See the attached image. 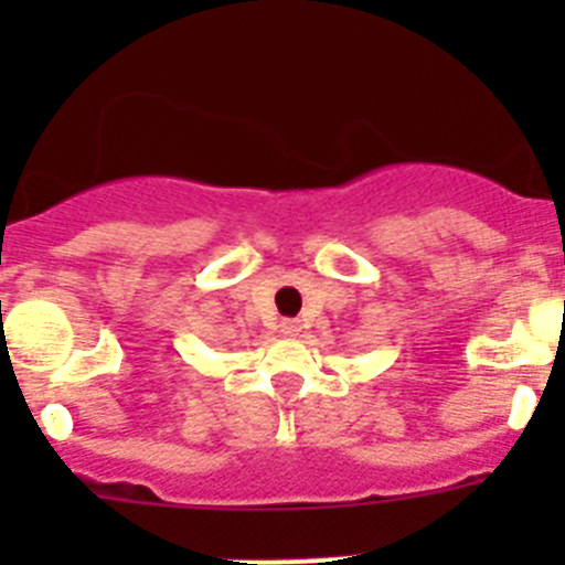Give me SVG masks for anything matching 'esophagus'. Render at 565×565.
I'll return each instance as SVG.
<instances>
[{
  "mask_svg": "<svg viewBox=\"0 0 565 565\" xmlns=\"http://www.w3.org/2000/svg\"><path fill=\"white\" fill-rule=\"evenodd\" d=\"M279 331L286 333V337H297L299 322H297V319H282V322H279Z\"/></svg>",
  "mask_w": 565,
  "mask_h": 565,
  "instance_id": "1",
  "label": "esophagus"
}]
</instances>
